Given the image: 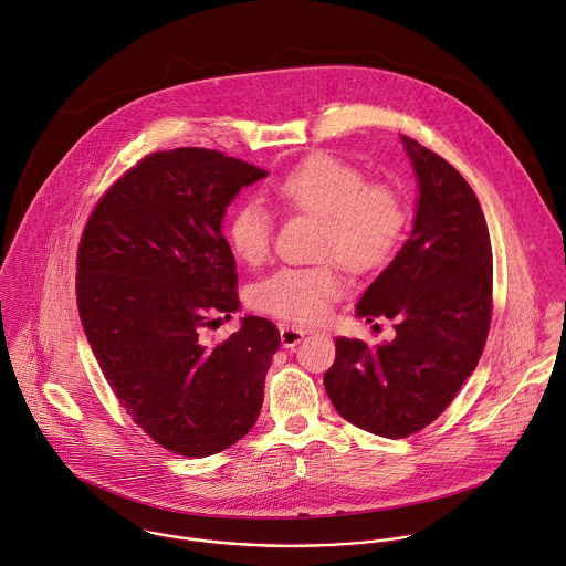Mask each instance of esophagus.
<instances>
[{
  "label": "esophagus",
  "mask_w": 566,
  "mask_h": 566,
  "mask_svg": "<svg viewBox=\"0 0 566 566\" xmlns=\"http://www.w3.org/2000/svg\"><path fill=\"white\" fill-rule=\"evenodd\" d=\"M306 333H308V331H304V328H300V326L280 324V339H282V346H284V348L297 346V344L304 339Z\"/></svg>",
  "instance_id": "1"
}]
</instances>
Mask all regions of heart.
I'll use <instances>...</instances> for the list:
<instances>
[{"label": "heart", "instance_id": "1", "mask_svg": "<svg viewBox=\"0 0 566 566\" xmlns=\"http://www.w3.org/2000/svg\"><path fill=\"white\" fill-rule=\"evenodd\" d=\"M277 200L322 220L319 255H333L350 271H373L389 262L405 229L402 198L385 184H368L353 164L333 155H311L275 184ZM227 238L247 264H260L273 240V218L255 200L242 202L229 218ZM344 280L333 264L282 266L253 286L258 311L286 322L324 317Z\"/></svg>", "mask_w": 566, "mask_h": 566}]
</instances>
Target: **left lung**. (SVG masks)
Returning <instances> with one entry per match:
<instances>
[{
	"mask_svg": "<svg viewBox=\"0 0 566 566\" xmlns=\"http://www.w3.org/2000/svg\"><path fill=\"white\" fill-rule=\"evenodd\" d=\"M418 181L409 240L357 302V317L396 319L391 342L337 337L324 389L350 424L407 438L431 424L475 370L491 324L493 253L467 179L400 135Z\"/></svg>",
	"mask_w": 566,
	"mask_h": 566,
	"instance_id": "obj_1",
	"label": "left lung"
}]
</instances>
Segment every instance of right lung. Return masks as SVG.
<instances>
[{"label": "right lung", "mask_w": 566, "mask_h": 566, "mask_svg": "<svg viewBox=\"0 0 566 566\" xmlns=\"http://www.w3.org/2000/svg\"><path fill=\"white\" fill-rule=\"evenodd\" d=\"M269 172L220 150L144 157L95 207L77 251V308L124 411L164 449L207 458L258 422L280 346L266 317L209 344L240 308L229 205Z\"/></svg>", "instance_id": "add662e5"}]
</instances>
